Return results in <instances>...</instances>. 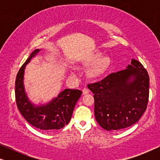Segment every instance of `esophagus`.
<instances>
[{"label": "esophagus", "instance_id": "esophagus-1", "mask_svg": "<svg viewBox=\"0 0 160 160\" xmlns=\"http://www.w3.org/2000/svg\"><path fill=\"white\" fill-rule=\"evenodd\" d=\"M82 92H83V94H84V95H86V94H87L89 92V89H87V88H83V89H82Z\"/></svg>", "mask_w": 160, "mask_h": 160}]
</instances>
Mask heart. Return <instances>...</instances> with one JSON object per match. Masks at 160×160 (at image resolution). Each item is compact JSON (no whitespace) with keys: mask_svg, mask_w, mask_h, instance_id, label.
Listing matches in <instances>:
<instances>
[{"mask_svg":"<svg viewBox=\"0 0 160 160\" xmlns=\"http://www.w3.org/2000/svg\"><path fill=\"white\" fill-rule=\"evenodd\" d=\"M100 57H101L100 54H95L89 57L85 61V66H89V65L96 62L91 67V68L89 71V75L91 77H98V76L102 75L106 71V70L108 66L109 59L108 58H102L99 60V59L100 58ZM98 59L99 60L98 61Z\"/></svg>","mask_w":160,"mask_h":160,"instance_id":"heart-1","label":"heart"}]
</instances>
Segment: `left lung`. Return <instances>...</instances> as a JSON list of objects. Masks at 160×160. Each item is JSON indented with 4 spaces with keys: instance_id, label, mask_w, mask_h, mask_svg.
I'll use <instances>...</instances> for the list:
<instances>
[{
    "instance_id": "left-lung-1",
    "label": "left lung",
    "mask_w": 160,
    "mask_h": 160,
    "mask_svg": "<svg viewBox=\"0 0 160 160\" xmlns=\"http://www.w3.org/2000/svg\"><path fill=\"white\" fill-rule=\"evenodd\" d=\"M94 94L95 116L106 130H119L136 123L146 110L149 76L139 61L131 60L126 69L88 84Z\"/></svg>"
}]
</instances>
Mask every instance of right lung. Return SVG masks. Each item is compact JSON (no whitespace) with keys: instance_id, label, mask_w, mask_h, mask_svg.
<instances>
[{"instance_id":"add662e5","label":"right lung","mask_w":160,"mask_h":160,"mask_svg":"<svg viewBox=\"0 0 160 160\" xmlns=\"http://www.w3.org/2000/svg\"><path fill=\"white\" fill-rule=\"evenodd\" d=\"M39 51L36 49L32 52L17 73L15 81L17 106L23 117L35 128L42 130H60L68 124L82 92L79 89H65L47 105L35 106L32 104L24 88V71L25 65Z\"/></svg>"}]
</instances>
